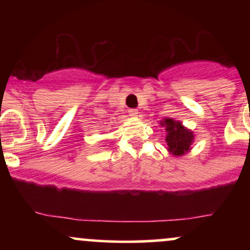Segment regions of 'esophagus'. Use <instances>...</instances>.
I'll list each match as a JSON object with an SVG mask.
<instances>
[{"label":"esophagus","mask_w":250,"mask_h":250,"mask_svg":"<svg viewBox=\"0 0 250 250\" xmlns=\"http://www.w3.org/2000/svg\"><path fill=\"white\" fill-rule=\"evenodd\" d=\"M128 114L133 117H137L139 116V110L135 108H130V109H128Z\"/></svg>","instance_id":"1"}]
</instances>
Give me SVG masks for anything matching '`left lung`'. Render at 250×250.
I'll return each mask as SVG.
<instances>
[{
  "instance_id": "left-lung-1",
  "label": "left lung",
  "mask_w": 250,
  "mask_h": 250,
  "mask_svg": "<svg viewBox=\"0 0 250 250\" xmlns=\"http://www.w3.org/2000/svg\"><path fill=\"white\" fill-rule=\"evenodd\" d=\"M161 125H165L168 133L166 141L168 143V150L171 154L179 156L189 150L194 139L191 131L187 130L180 122H175L171 119H165V121L161 122Z\"/></svg>"
}]
</instances>
